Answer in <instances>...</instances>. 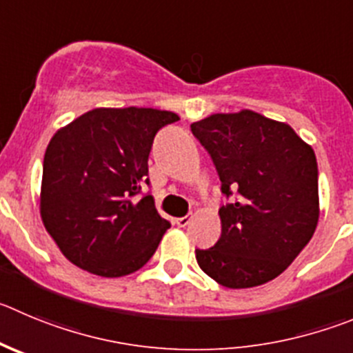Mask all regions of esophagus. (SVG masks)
<instances>
[{
	"label": "esophagus",
	"instance_id": "obj_1",
	"mask_svg": "<svg viewBox=\"0 0 353 353\" xmlns=\"http://www.w3.org/2000/svg\"><path fill=\"white\" fill-rule=\"evenodd\" d=\"M192 223V216H184V217H176L174 219V225H177L179 228H186L188 225Z\"/></svg>",
	"mask_w": 353,
	"mask_h": 353
}]
</instances>
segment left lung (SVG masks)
I'll use <instances>...</instances> for the list:
<instances>
[{"mask_svg":"<svg viewBox=\"0 0 353 353\" xmlns=\"http://www.w3.org/2000/svg\"><path fill=\"white\" fill-rule=\"evenodd\" d=\"M212 157L221 192V236L196 249V263L217 284L247 289L281 275L319 223L317 158L291 125L251 110L214 113L192 123Z\"/></svg>","mask_w":353,"mask_h":353,"instance_id":"1","label":"left lung"}]
</instances>
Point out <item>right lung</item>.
<instances>
[{
    "label": "right lung",
    "mask_w": 353,
    "mask_h": 353,
    "mask_svg": "<svg viewBox=\"0 0 353 353\" xmlns=\"http://www.w3.org/2000/svg\"><path fill=\"white\" fill-rule=\"evenodd\" d=\"M179 120L153 108H95L64 125L43 160L39 214L74 266L117 279L143 268L170 223L151 195L148 157L154 134Z\"/></svg>",
    "instance_id": "right-lung-1"
}]
</instances>
